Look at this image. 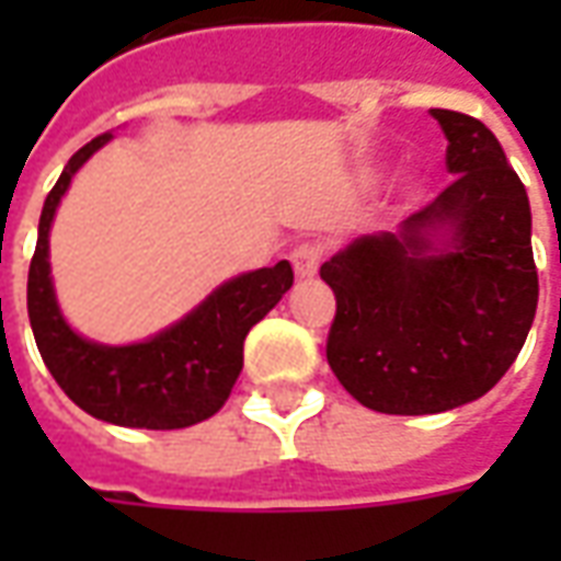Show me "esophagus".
Masks as SVG:
<instances>
[{
    "label": "esophagus",
    "instance_id": "esophagus-1",
    "mask_svg": "<svg viewBox=\"0 0 561 561\" xmlns=\"http://www.w3.org/2000/svg\"><path fill=\"white\" fill-rule=\"evenodd\" d=\"M321 261H324V245L316 243V240H306V243L294 245L291 264H294V273H297L300 279L316 276L318 267H321Z\"/></svg>",
    "mask_w": 561,
    "mask_h": 561
}]
</instances>
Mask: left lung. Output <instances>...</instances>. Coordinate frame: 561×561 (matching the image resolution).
Listing matches in <instances>:
<instances>
[{
  "label": "left lung",
  "instance_id": "obj_1",
  "mask_svg": "<svg viewBox=\"0 0 561 561\" xmlns=\"http://www.w3.org/2000/svg\"><path fill=\"white\" fill-rule=\"evenodd\" d=\"M454 183L397 231L357 237L321 264L336 294L328 364L381 414L478 400L517 360L538 309L526 188L474 116L433 107Z\"/></svg>",
  "mask_w": 561,
  "mask_h": 561
}]
</instances>
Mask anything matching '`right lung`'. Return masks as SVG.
Listing matches in <instances>:
<instances>
[{"label":"right lung","instance_id":"add662e5","mask_svg":"<svg viewBox=\"0 0 561 561\" xmlns=\"http://www.w3.org/2000/svg\"><path fill=\"white\" fill-rule=\"evenodd\" d=\"M107 138L99 135L80 147L44 201L26 285L32 333L56 385L87 414L116 426L183 430L213 417L231 397L243 369L245 333L291 288L294 270L279 261L225 282L183 321L147 342L99 345L78 336L56 306L47 233L71 176Z\"/></svg>","mask_w":561,"mask_h":561}]
</instances>
